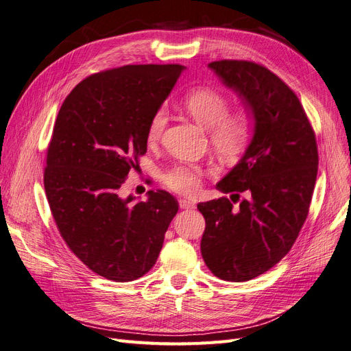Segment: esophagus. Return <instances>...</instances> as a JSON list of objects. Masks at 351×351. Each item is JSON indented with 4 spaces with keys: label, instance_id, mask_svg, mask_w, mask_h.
<instances>
[{
    "label": "esophagus",
    "instance_id": "obj_1",
    "mask_svg": "<svg viewBox=\"0 0 351 351\" xmlns=\"http://www.w3.org/2000/svg\"><path fill=\"white\" fill-rule=\"evenodd\" d=\"M178 205L182 209H193L195 208V202L190 200V199H186V197H180L178 199Z\"/></svg>",
    "mask_w": 351,
    "mask_h": 351
}]
</instances>
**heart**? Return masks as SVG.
I'll list each match as a JSON object with an SVG mask.
<instances>
[{
    "label": "heart",
    "instance_id": "b5f03b06",
    "mask_svg": "<svg viewBox=\"0 0 351 351\" xmlns=\"http://www.w3.org/2000/svg\"><path fill=\"white\" fill-rule=\"evenodd\" d=\"M183 107L192 119L209 130L210 145L224 156L239 155L246 147L252 134V120L246 111L228 112L230 102L218 89L200 86L189 90L183 98ZM167 124V111L159 108L147 127V141L161 139ZM200 168L192 164H177L167 169L164 184L176 193L193 195L200 187Z\"/></svg>",
    "mask_w": 351,
    "mask_h": 351
}]
</instances>
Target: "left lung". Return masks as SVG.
Returning a JSON list of instances; mask_svg holds the SVG:
<instances>
[{
  "instance_id": "1",
  "label": "left lung",
  "mask_w": 351,
  "mask_h": 351,
  "mask_svg": "<svg viewBox=\"0 0 351 351\" xmlns=\"http://www.w3.org/2000/svg\"><path fill=\"white\" fill-rule=\"evenodd\" d=\"M208 67L241 99L253 136L217 183L222 193L247 192L249 197L237 209L227 197L197 205L206 222L200 250L218 278L243 282L278 263L299 236L315 189L317 147L299 98L272 71L237 60Z\"/></svg>"
}]
</instances>
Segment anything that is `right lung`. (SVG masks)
I'll return each instance as SVG.
<instances>
[{
  "instance_id": "right-lung-1",
  "label": "right lung",
  "mask_w": 351,
  "mask_h": 351,
  "mask_svg": "<svg viewBox=\"0 0 351 351\" xmlns=\"http://www.w3.org/2000/svg\"><path fill=\"white\" fill-rule=\"evenodd\" d=\"M184 66H124L92 74L62 102L47 152L48 204L70 250L101 277L127 282L149 271L178 210L173 195L146 202L120 187L146 154L147 127Z\"/></svg>"
}]
</instances>
